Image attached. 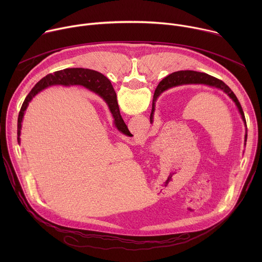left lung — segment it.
<instances>
[{
  "label": "left lung",
  "mask_w": 262,
  "mask_h": 262,
  "mask_svg": "<svg viewBox=\"0 0 262 262\" xmlns=\"http://www.w3.org/2000/svg\"><path fill=\"white\" fill-rule=\"evenodd\" d=\"M189 84H203V85H207V86L223 90L236 104L239 113L242 115L243 121L247 127L244 111H243L242 105H241L237 97L235 96V94L223 81H221L214 77H211L207 73L198 72V71H194V70L176 71V72L169 74V76L166 77L165 79H163V81L160 82L158 87L161 89V91H165L167 89H170V88H173L176 86L189 85ZM97 94L103 98V100L106 102L111 112H113L115 108L118 107L117 96H116V92H115L113 86H112L110 80L106 77H104L103 74L100 72H98V93ZM156 101H157V95H154L152 110H151V114H150V123L154 122ZM246 142H247V133L245 135V145H246Z\"/></svg>",
  "instance_id": "obj_1"
}]
</instances>
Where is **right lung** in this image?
I'll use <instances>...</instances> for the list:
<instances>
[{
    "label": "right lung",
    "instance_id": "right-lung-1",
    "mask_svg": "<svg viewBox=\"0 0 262 262\" xmlns=\"http://www.w3.org/2000/svg\"><path fill=\"white\" fill-rule=\"evenodd\" d=\"M82 85L85 88L98 93V71L91 70V69H85V68H67L60 71H56L54 74L50 73L47 77L41 79L38 83L35 85V87L31 90V92L26 97L20 111L18 114L17 119V142H20V129H21V122L25 115V111L27 110L29 102L32 100V98L39 93L41 90L49 86L53 85ZM114 118L115 126L118 128L119 132L126 136H130V133L124 123L121 115L119 106L115 108L113 112H111Z\"/></svg>",
    "mask_w": 262,
    "mask_h": 262
}]
</instances>
